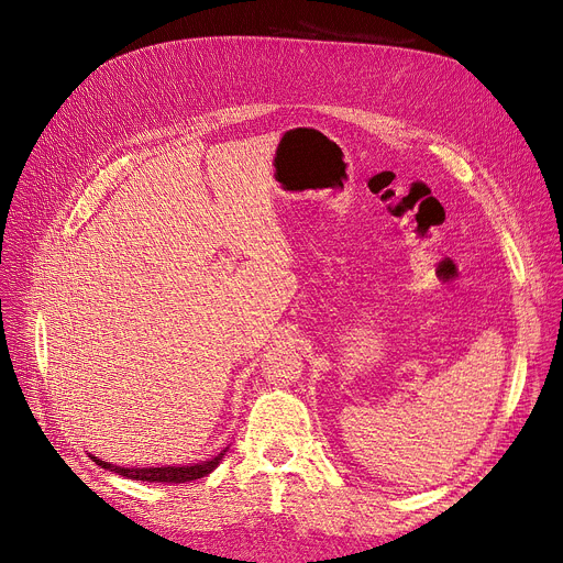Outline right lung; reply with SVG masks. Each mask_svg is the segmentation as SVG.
<instances>
[{"label": "right lung", "mask_w": 563, "mask_h": 563, "mask_svg": "<svg viewBox=\"0 0 563 563\" xmlns=\"http://www.w3.org/2000/svg\"><path fill=\"white\" fill-rule=\"evenodd\" d=\"M228 448L221 450L214 459L210 461H200V463H189V465H162V467H123V465H113L107 463L98 456H91L98 465H102L109 472H115V475H123L128 479L136 482H155V484H187L200 477H207L210 472L217 470V465L223 461Z\"/></svg>", "instance_id": "obj_1"}]
</instances>
